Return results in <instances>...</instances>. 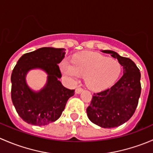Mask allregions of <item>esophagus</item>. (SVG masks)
Masks as SVG:
<instances>
[{"instance_id":"34e87169","label":"esophagus","mask_w":153,"mask_h":153,"mask_svg":"<svg viewBox=\"0 0 153 153\" xmlns=\"http://www.w3.org/2000/svg\"><path fill=\"white\" fill-rule=\"evenodd\" d=\"M82 91H83V89H82V88L78 87V88H77L76 89H75V93H77V94H80V93H81V92H82Z\"/></svg>"}]
</instances>
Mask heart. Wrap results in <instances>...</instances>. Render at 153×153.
I'll list each match as a JSON object with an SVG mask.
<instances>
[{
	"mask_svg": "<svg viewBox=\"0 0 153 153\" xmlns=\"http://www.w3.org/2000/svg\"><path fill=\"white\" fill-rule=\"evenodd\" d=\"M61 68L66 75L74 80L85 76V84L91 90L106 89L115 83L121 71L117 60L95 52H81L72 58V64L64 61Z\"/></svg>",
	"mask_w": 153,
	"mask_h": 153,
	"instance_id": "1",
	"label": "heart"
}]
</instances>
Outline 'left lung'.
Here are the masks:
<instances>
[{
  "instance_id": "1",
  "label": "left lung",
  "mask_w": 153,
  "mask_h": 153,
  "mask_svg": "<svg viewBox=\"0 0 153 153\" xmlns=\"http://www.w3.org/2000/svg\"><path fill=\"white\" fill-rule=\"evenodd\" d=\"M101 52L117 58L124 74L112 87L93 94L86 113L93 124L103 128H113L126 122L136 109L141 95V72L129 58L112 50Z\"/></svg>"
}]
</instances>
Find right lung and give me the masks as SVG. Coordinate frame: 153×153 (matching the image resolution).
<instances>
[{
    "label": "right lung",
    "instance_id": "add662e5",
    "mask_svg": "<svg viewBox=\"0 0 153 153\" xmlns=\"http://www.w3.org/2000/svg\"><path fill=\"white\" fill-rule=\"evenodd\" d=\"M65 49L42 47L20 58L11 75V97L19 116L29 124L44 126L60 118L74 89L62 85L58 64L64 59ZM41 68L47 72L48 81L38 92L32 91L25 82L29 70Z\"/></svg>",
    "mask_w": 153,
    "mask_h": 153
}]
</instances>
